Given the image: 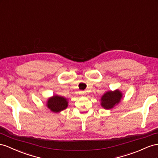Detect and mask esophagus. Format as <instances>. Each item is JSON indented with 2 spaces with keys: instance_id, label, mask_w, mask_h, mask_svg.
Returning a JSON list of instances; mask_svg holds the SVG:
<instances>
[{
  "instance_id": "1",
  "label": "esophagus",
  "mask_w": 158,
  "mask_h": 158,
  "mask_svg": "<svg viewBox=\"0 0 158 158\" xmlns=\"http://www.w3.org/2000/svg\"><path fill=\"white\" fill-rule=\"evenodd\" d=\"M81 94H82V95H85V94H86V92H85V91H81Z\"/></svg>"
}]
</instances>
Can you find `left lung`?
Returning <instances> with one entry per match:
<instances>
[{
  "label": "left lung",
  "mask_w": 158,
  "mask_h": 158,
  "mask_svg": "<svg viewBox=\"0 0 158 158\" xmlns=\"http://www.w3.org/2000/svg\"><path fill=\"white\" fill-rule=\"evenodd\" d=\"M122 97L123 94L118 89L114 91H107L101 98V106L105 109H111L116 105L118 104Z\"/></svg>",
  "instance_id": "left-lung-1"
}]
</instances>
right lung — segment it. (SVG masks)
Returning a JSON list of instances; mask_svg holds the SVG:
<instances>
[{
    "label": "right lung",
    "instance_id": "obj_1",
    "mask_svg": "<svg viewBox=\"0 0 158 158\" xmlns=\"http://www.w3.org/2000/svg\"><path fill=\"white\" fill-rule=\"evenodd\" d=\"M48 109L53 112H59L65 109L68 106V102L67 98L58 96L53 95L52 97L48 98L47 105Z\"/></svg>",
    "mask_w": 158,
    "mask_h": 158
}]
</instances>
